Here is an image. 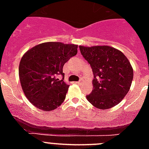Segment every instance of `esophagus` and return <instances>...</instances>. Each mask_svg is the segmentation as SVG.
<instances>
[{
    "label": "esophagus",
    "mask_w": 149,
    "mask_h": 149,
    "mask_svg": "<svg viewBox=\"0 0 149 149\" xmlns=\"http://www.w3.org/2000/svg\"><path fill=\"white\" fill-rule=\"evenodd\" d=\"M82 82H83V80H81H81H80V81H77V82H76V84H81V83H82Z\"/></svg>",
    "instance_id": "34e87169"
}]
</instances>
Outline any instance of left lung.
Listing matches in <instances>:
<instances>
[{
    "instance_id": "obj_1",
    "label": "left lung",
    "mask_w": 149,
    "mask_h": 149,
    "mask_svg": "<svg viewBox=\"0 0 149 149\" xmlns=\"http://www.w3.org/2000/svg\"><path fill=\"white\" fill-rule=\"evenodd\" d=\"M84 58L89 63L94 78L88 101L101 110L111 108L128 93L134 72L122 52L110 46H79Z\"/></svg>"
}]
</instances>
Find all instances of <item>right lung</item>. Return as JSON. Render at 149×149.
Segmentation results:
<instances>
[{"mask_svg": "<svg viewBox=\"0 0 149 149\" xmlns=\"http://www.w3.org/2000/svg\"><path fill=\"white\" fill-rule=\"evenodd\" d=\"M77 53V45L45 42L27 51L19 64V78L27 99L44 111L57 108L65 98L68 85L64 80L63 65ZM63 79L59 81L57 76Z\"/></svg>", "mask_w": 149, "mask_h": 149, "instance_id": "right-lung-1", "label": "right lung"}]
</instances>
